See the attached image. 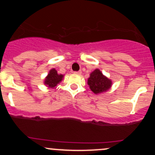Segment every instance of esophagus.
I'll return each mask as SVG.
<instances>
[{"mask_svg":"<svg viewBox=\"0 0 155 155\" xmlns=\"http://www.w3.org/2000/svg\"><path fill=\"white\" fill-rule=\"evenodd\" d=\"M76 74H78V75H81V71H76V72H74Z\"/></svg>","mask_w":155,"mask_h":155,"instance_id":"obj_1","label":"esophagus"}]
</instances>
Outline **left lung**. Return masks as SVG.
Wrapping results in <instances>:
<instances>
[{
	"mask_svg": "<svg viewBox=\"0 0 155 155\" xmlns=\"http://www.w3.org/2000/svg\"><path fill=\"white\" fill-rule=\"evenodd\" d=\"M87 84L92 92L97 95L109 90L111 87L112 81L104 76L98 68H96L90 74V77L87 79Z\"/></svg>",
	"mask_w": 155,
	"mask_h": 155,
	"instance_id": "8db88e82",
	"label": "left lung"
}]
</instances>
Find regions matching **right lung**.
<instances>
[{
	"instance_id": "add662e5",
	"label": "right lung",
	"mask_w": 155,
	"mask_h": 155,
	"mask_svg": "<svg viewBox=\"0 0 155 155\" xmlns=\"http://www.w3.org/2000/svg\"><path fill=\"white\" fill-rule=\"evenodd\" d=\"M63 77L64 75L58 74V71L55 70V68H51L48 75L44 79V84L47 87L54 89L57 85L61 82Z\"/></svg>"
}]
</instances>
